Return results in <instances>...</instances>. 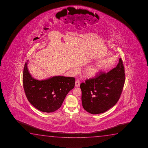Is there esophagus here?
<instances>
[{
	"instance_id": "obj_1",
	"label": "esophagus",
	"mask_w": 148,
	"mask_h": 148,
	"mask_svg": "<svg viewBox=\"0 0 148 148\" xmlns=\"http://www.w3.org/2000/svg\"><path fill=\"white\" fill-rule=\"evenodd\" d=\"M80 82L79 80H77L75 82V86L76 87H79L80 86Z\"/></svg>"
}]
</instances>
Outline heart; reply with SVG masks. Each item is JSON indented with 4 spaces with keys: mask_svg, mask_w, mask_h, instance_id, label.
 <instances>
[{
    "mask_svg": "<svg viewBox=\"0 0 148 148\" xmlns=\"http://www.w3.org/2000/svg\"><path fill=\"white\" fill-rule=\"evenodd\" d=\"M102 69L101 64H96L88 66L84 70L83 75L86 78H92L100 73Z\"/></svg>",
    "mask_w": 148,
    "mask_h": 148,
    "instance_id": "heart-1",
    "label": "heart"
}]
</instances>
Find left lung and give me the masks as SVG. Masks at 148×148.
I'll return each mask as SVG.
<instances>
[{
    "mask_svg": "<svg viewBox=\"0 0 148 148\" xmlns=\"http://www.w3.org/2000/svg\"><path fill=\"white\" fill-rule=\"evenodd\" d=\"M125 80L121 58L117 66L108 73L100 72L93 78L80 84L82 106L91 114H102L118 102Z\"/></svg>",
    "mask_w": 148,
    "mask_h": 148,
    "instance_id": "obj_1",
    "label": "left lung"
}]
</instances>
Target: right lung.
I'll return each instance as SVG.
<instances>
[{
  "label": "right lung",
  "mask_w": 148,
  "mask_h": 148,
  "mask_svg": "<svg viewBox=\"0 0 148 148\" xmlns=\"http://www.w3.org/2000/svg\"><path fill=\"white\" fill-rule=\"evenodd\" d=\"M27 62L24 67L23 84L28 101L41 112H55L61 107L66 95L74 88L75 78L58 76L43 80L35 79L28 71Z\"/></svg>",
  "instance_id": "1"
}]
</instances>
